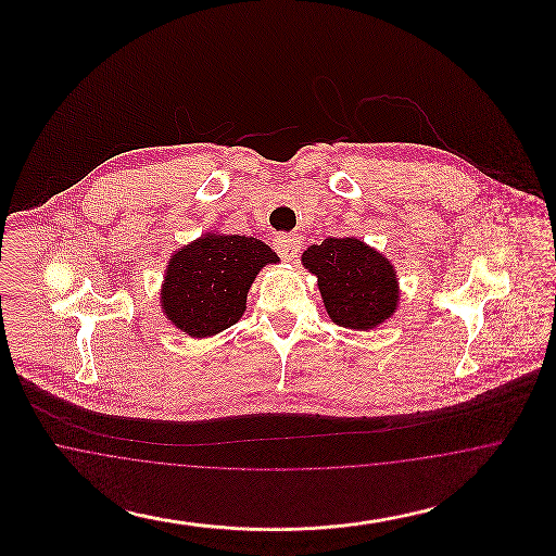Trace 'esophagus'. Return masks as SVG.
<instances>
[{
	"instance_id": "obj_1",
	"label": "esophagus",
	"mask_w": 556,
	"mask_h": 556,
	"mask_svg": "<svg viewBox=\"0 0 556 556\" xmlns=\"http://www.w3.org/2000/svg\"><path fill=\"white\" fill-rule=\"evenodd\" d=\"M300 248H302V241H300V238L290 236V233L279 236V238L275 239V250L279 252V256H281L286 263H291V261H295V258H298Z\"/></svg>"
}]
</instances>
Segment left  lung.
Returning a JSON list of instances; mask_svg holds the SVG:
<instances>
[{
    "mask_svg": "<svg viewBox=\"0 0 556 556\" xmlns=\"http://www.w3.org/2000/svg\"><path fill=\"white\" fill-rule=\"evenodd\" d=\"M317 277L329 318L354 331H370L394 317L400 304L396 266L358 238H327L302 254Z\"/></svg>",
    "mask_w": 556,
    "mask_h": 556,
    "instance_id": "obj_1",
    "label": "left lung"
}]
</instances>
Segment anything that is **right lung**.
Returning <instances> with one entry per match:
<instances>
[{
  "mask_svg": "<svg viewBox=\"0 0 556 556\" xmlns=\"http://www.w3.org/2000/svg\"><path fill=\"white\" fill-rule=\"evenodd\" d=\"M277 263L279 256L261 239L208 231L168 258L162 313L189 338H212L238 323L256 275Z\"/></svg>",
  "mask_w": 556,
  "mask_h": 556,
  "instance_id": "add662e5",
  "label": "right lung"
}]
</instances>
